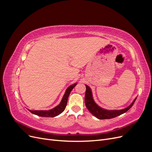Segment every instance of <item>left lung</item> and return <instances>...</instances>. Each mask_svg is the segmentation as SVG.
Here are the masks:
<instances>
[{"mask_svg": "<svg viewBox=\"0 0 152 152\" xmlns=\"http://www.w3.org/2000/svg\"><path fill=\"white\" fill-rule=\"evenodd\" d=\"M86 91L85 95V104L87 108L89 111L93 115L94 117L98 118V119H110L114 117H116L118 115L126 113L132 107L133 104L135 102L137 98H136L132 103L126 108L122 110H108L104 109L100 107L97 104L95 103L93 97V93L90 87L86 85Z\"/></svg>", "mask_w": 152, "mask_h": 152, "instance_id": "obj_1", "label": "left lung"}]
</instances>
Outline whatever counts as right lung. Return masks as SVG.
I'll return each mask as SVG.
<instances>
[{
	"label": "right lung",
	"mask_w": 152,
	"mask_h": 152,
	"mask_svg": "<svg viewBox=\"0 0 152 152\" xmlns=\"http://www.w3.org/2000/svg\"><path fill=\"white\" fill-rule=\"evenodd\" d=\"M77 84V83H75L68 87L65 91V94H64L63 97L60 103H59L58 106H56V107H54V108L49 110H28L31 113L40 116V117H54L58 115L61 113L64 110H65L66 106L67 104L68 96L70 95L72 90L74 88V87Z\"/></svg>",
	"instance_id": "obj_1"
}]
</instances>
